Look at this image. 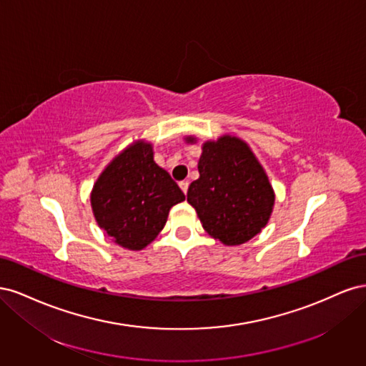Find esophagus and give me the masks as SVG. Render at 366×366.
I'll list each match as a JSON object with an SVG mask.
<instances>
[{"mask_svg": "<svg viewBox=\"0 0 366 366\" xmlns=\"http://www.w3.org/2000/svg\"><path fill=\"white\" fill-rule=\"evenodd\" d=\"M179 184H180V189L183 191V194L186 195L187 194V187H189V183H187V182H180Z\"/></svg>", "mask_w": 366, "mask_h": 366, "instance_id": "esophagus-1", "label": "esophagus"}]
</instances>
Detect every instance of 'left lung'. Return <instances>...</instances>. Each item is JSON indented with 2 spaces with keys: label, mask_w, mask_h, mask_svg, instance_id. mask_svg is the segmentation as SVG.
Masks as SVG:
<instances>
[{
  "label": "left lung",
  "mask_w": 366,
  "mask_h": 366,
  "mask_svg": "<svg viewBox=\"0 0 366 366\" xmlns=\"http://www.w3.org/2000/svg\"><path fill=\"white\" fill-rule=\"evenodd\" d=\"M184 142L197 143V137L186 136ZM198 172L187 189V203L210 237L224 246H239L267 226L274 191L244 140L232 134L206 140Z\"/></svg>",
  "instance_id": "left-lung-1"
}]
</instances>
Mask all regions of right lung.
I'll return each instance as SVG.
<instances>
[{
  "instance_id": "right-lung-1",
  "label": "right lung",
  "mask_w": 366,
  "mask_h": 366,
  "mask_svg": "<svg viewBox=\"0 0 366 366\" xmlns=\"http://www.w3.org/2000/svg\"><path fill=\"white\" fill-rule=\"evenodd\" d=\"M184 194L154 162L152 143L136 140L109 162L90 195L97 226L116 244L142 250L157 238Z\"/></svg>"
}]
</instances>
